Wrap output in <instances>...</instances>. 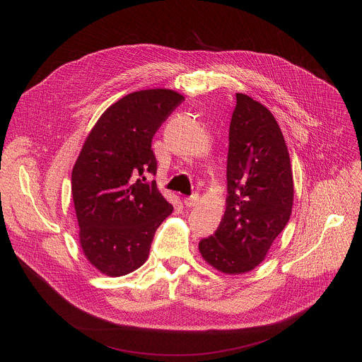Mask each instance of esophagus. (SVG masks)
<instances>
[{
  "instance_id": "1",
  "label": "esophagus",
  "mask_w": 362,
  "mask_h": 362,
  "mask_svg": "<svg viewBox=\"0 0 362 362\" xmlns=\"http://www.w3.org/2000/svg\"><path fill=\"white\" fill-rule=\"evenodd\" d=\"M198 201H199V195H198V194H192L191 197H186V198L183 199V202H185L186 206H194Z\"/></svg>"
}]
</instances>
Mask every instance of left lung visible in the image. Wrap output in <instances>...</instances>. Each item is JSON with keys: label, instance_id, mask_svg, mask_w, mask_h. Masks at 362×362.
I'll list each match as a JSON object with an SVG mask.
<instances>
[{"label": "left lung", "instance_id": "8db88e82", "mask_svg": "<svg viewBox=\"0 0 362 362\" xmlns=\"http://www.w3.org/2000/svg\"><path fill=\"white\" fill-rule=\"evenodd\" d=\"M226 202L220 226L199 240V252L223 273L251 272L291 218L293 177L274 116L243 93H236L229 129Z\"/></svg>", "mask_w": 362, "mask_h": 362}]
</instances>
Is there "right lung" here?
I'll use <instances>...</instances> for the list:
<instances>
[{
  "mask_svg": "<svg viewBox=\"0 0 362 362\" xmlns=\"http://www.w3.org/2000/svg\"><path fill=\"white\" fill-rule=\"evenodd\" d=\"M185 98L170 89L126 95L88 135L71 171L82 250L95 269L124 276L146 261L158 226L173 211L157 189L152 138Z\"/></svg>",
  "mask_w": 362,
  "mask_h": 362,
  "instance_id": "add662e5",
  "label": "right lung"
}]
</instances>
